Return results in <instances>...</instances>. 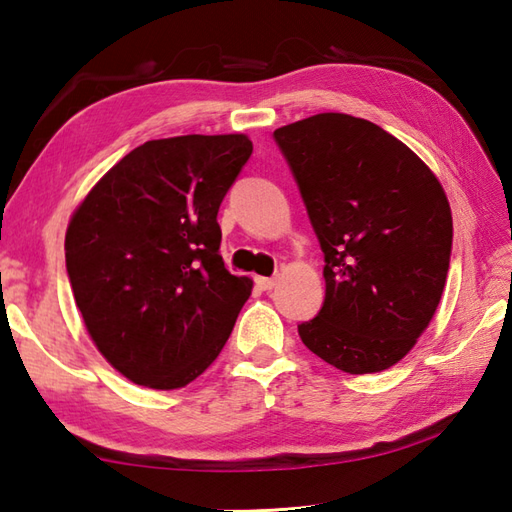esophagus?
<instances>
[{
  "instance_id": "34e87169",
  "label": "esophagus",
  "mask_w": 512,
  "mask_h": 512,
  "mask_svg": "<svg viewBox=\"0 0 512 512\" xmlns=\"http://www.w3.org/2000/svg\"><path fill=\"white\" fill-rule=\"evenodd\" d=\"M255 281L262 290H273L277 286V279H270V277H257Z\"/></svg>"
}]
</instances>
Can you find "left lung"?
<instances>
[{"label":"left lung","instance_id":"8db88e82","mask_svg":"<svg viewBox=\"0 0 512 512\" xmlns=\"http://www.w3.org/2000/svg\"><path fill=\"white\" fill-rule=\"evenodd\" d=\"M323 250L325 301L299 325L310 352L347 374L396 365L447 284L453 220L433 171L383 127L317 114L275 129Z\"/></svg>","mask_w":512,"mask_h":512}]
</instances>
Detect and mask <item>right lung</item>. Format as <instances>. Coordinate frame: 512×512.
Returning a JSON list of instances; mask_svg holds the SVG:
<instances>
[{
  "mask_svg": "<svg viewBox=\"0 0 512 512\" xmlns=\"http://www.w3.org/2000/svg\"><path fill=\"white\" fill-rule=\"evenodd\" d=\"M250 154L244 134L149 140L74 211L65 268L76 308L132 383L189 385L231 336L253 281L224 268L217 211Z\"/></svg>",
  "mask_w": 512,
  "mask_h": 512,
  "instance_id": "obj_1",
  "label": "right lung"
}]
</instances>
